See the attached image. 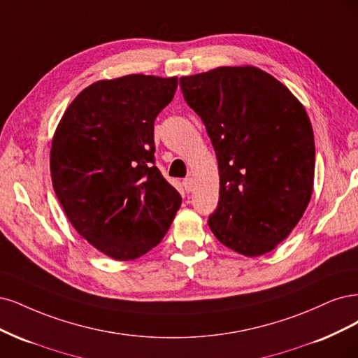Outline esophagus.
<instances>
[{"label": "esophagus", "instance_id": "obj_1", "mask_svg": "<svg viewBox=\"0 0 358 358\" xmlns=\"http://www.w3.org/2000/svg\"><path fill=\"white\" fill-rule=\"evenodd\" d=\"M182 186H184V190H186V192H192L193 190V180L192 178H184Z\"/></svg>", "mask_w": 358, "mask_h": 358}]
</instances>
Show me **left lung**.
I'll list each match as a JSON object with an SVG mask.
<instances>
[{"label": "left lung", "mask_w": 358, "mask_h": 358, "mask_svg": "<svg viewBox=\"0 0 358 358\" xmlns=\"http://www.w3.org/2000/svg\"><path fill=\"white\" fill-rule=\"evenodd\" d=\"M218 162L214 236L242 256L275 250L301 220L314 190L315 143L303 103L252 65L180 78Z\"/></svg>", "instance_id": "obj_1"}]
</instances>
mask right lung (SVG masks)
Returning a JSON list of instances; mask_svg holds the SVG:
<instances>
[{
  "label": "right lung",
  "mask_w": 358,
  "mask_h": 358,
  "mask_svg": "<svg viewBox=\"0 0 358 358\" xmlns=\"http://www.w3.org/2000/svg\"><path fill=\"white\" fill-rule=\"evenodd\" d=\"M178 77L129 74L92 83L56 126L50 176L68 220L110 259L144 256L164 239L180 193L155 164V119Z\"/></svg>",
  "instance_id": "1"
}]
</instances>
